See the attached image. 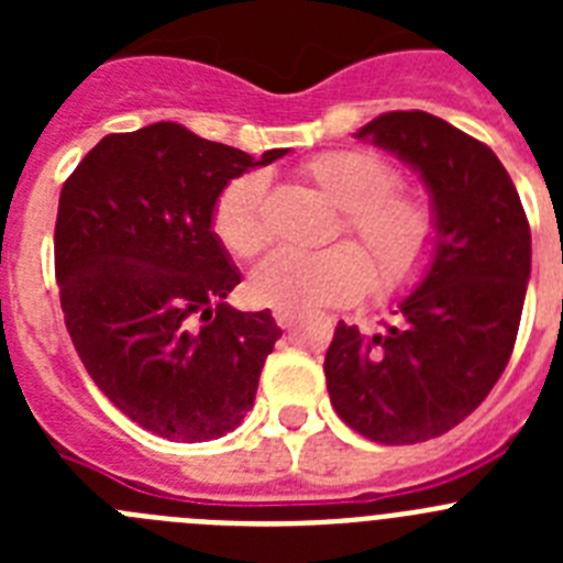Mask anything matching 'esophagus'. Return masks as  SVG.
<instances>
[{
    "mask_svg": "<svg viewBox=\"0 0 563 563\" xmlns=\"http://www.w3.org/2000/svg\"><path fill=\"white\" fill-rule=\"evenodd\" d=\"M273 318H276V324L278 327H282V330H290V327L292 324H296V312H292V310H282V307H278V310L276 312H273Z\"/></svg>",
    "mask_w": 563,
    "mask_h": 563,
    "instance_id": "1",
    "label": "esophagus"
}]
</instances>
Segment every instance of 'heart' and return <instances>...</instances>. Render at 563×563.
Listing matches in <instances>:
<instances>
[{"mask_svg":"<svg viewBox=\"0 0 563 563\" xmlns=\"http://www.w3.org/2000/svg\"><path fill=\"white\" fill-rule=\"evenodd\" d=\"M305 177L341 208L343 231L367 253L352 242L312 253H271L251 278L258 301L282 310H318L350 305L372 282L389 296L426 276L440 245V211L429 194L400 188L391 163L366 148H332L305 163ZM265 191L262 174H242L213 206V233L233 256L251 258L265 247Z\"/></svg>","mask_w":563,"mask_h":563,"instance_id":"heart-1","label":"heart"}]
</instances>
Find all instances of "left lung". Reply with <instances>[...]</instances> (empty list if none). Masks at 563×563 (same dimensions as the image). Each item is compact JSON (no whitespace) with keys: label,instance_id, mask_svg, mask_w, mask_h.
Instances as JSON below:
<instances>
[{"label":"left lung","instance_id":"obj_1","mask_svg":"<svg viewBox=\"0 0 563 563\" xmlns=\"http://www.w3.org/2000/svg\"><path fill=\"white\" fill-rule=\"evenodd\" d=\"M355 137L420 172L442 231L397 324L363 335L338 321L327 389L357 434L415 445L460 426L505 372L530 278V225L499 157L437 114L386 112Z\"/></svg>","mask_w":563,"mask_h":563}]
</instances>
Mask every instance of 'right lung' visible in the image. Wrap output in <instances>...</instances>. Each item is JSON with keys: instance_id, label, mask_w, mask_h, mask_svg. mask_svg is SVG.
<instances>
[{"instance_id": "obj_1", "label": "right lung", "mask_w": 563, "mask_h": 563, "mask_svg": "<svg viewBox=\"0 0 563 563\" xmlns=\"http://www.w3.org/2000/svg\"><path fill=\"white\" fill-rule=\"evenodd\" d=\"M262 161L172 121L107 134L58 197L64 324L98 389L163 440H220L253 409L282 330L225 305L239 271L213 233L222 188Z\"/></svg>"}]
</instances>
